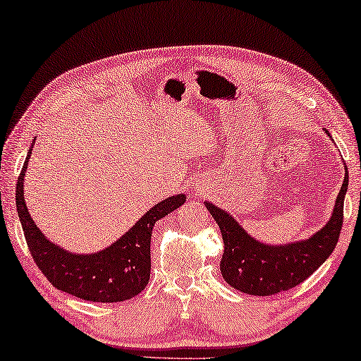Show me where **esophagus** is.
<instances>
[{
  "mask_svg": "<svg viewBox=\"0 0 361 361\" xmlns=\"http://www.w3.org/2000/svg\"><path fill=\"white\" fill-rule=\"evenodd\" d=\"M202 187H203V182H202V180H197V182H195V184H193V190L197 192V193H200V190H202Z\"/></svg>",
  "mask_w": 361,
  "mask_h": 361,
  "instance_id": "esophagus-1",
  "label": "esophagus"
}]
</instances>
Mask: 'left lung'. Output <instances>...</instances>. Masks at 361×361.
<instances>
[{"mask_svg":"<svg viewBox=\"0 0 361 361\" xmlns=\"http://www.w3.org/2000/svg\"><path fill=\"white\" fill-rule=\"evenodd\" d=\"M326 134L331 137L328 131ZM347 187L348 173L345 168L344 182L329 221L307 240L285 245L262 243L247 233L227 211L217 208L211 202H204L206 209L211 212L222 233L221 274L224 280L236 291L251 296H271L302 283L326 261L338 245Z\"/></svg>","mask_w":361,"mask_h":361,"instance_id":"1","label":"left lung"}]
</instances>
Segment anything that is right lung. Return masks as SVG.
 I'll return each instance as SVG.
<instances>
[{"label": "right lung", "instance_id": "obj_1", "mask_svg": "<svg viewBox=\"0 0 361 361\" xmlns=\"http://www.w3.org/2000/svg\"><path fill=\"white\" fill-rule=\"evenodd\" d=\"M32 149L28 150L16 185V206L28 250L38 269L52 283V286L85 300L121 302L137 296L150 280L153 226L184 204L185 195L177 193L161 200L105 250L91 254L70 252L54 241L47 240L27 209L23 200V177L27 173L28 159L32 157Z\"/></svg>", "mask_w": 361, "mask_h": 361}]
</instances>
